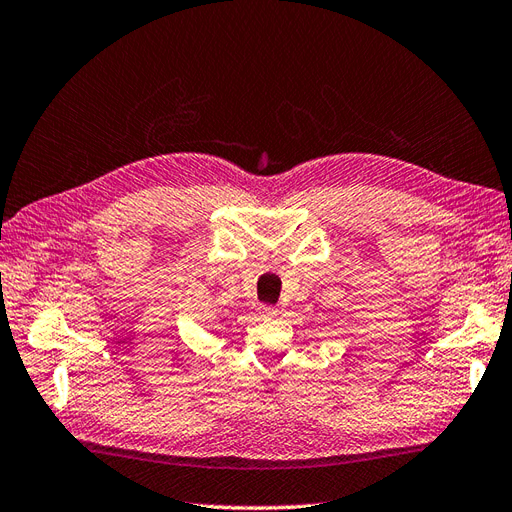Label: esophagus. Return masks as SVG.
<instances>
[{
  "mask_svg": "<svg viewBox=\"0 0 512 512\" xmlns=\"http://www.w3.org/2000/svg\"><path fill=\"white\" fill-rule=\"evenodd\" d=\"M259 311H261V313H264V315H272V317H274V315H279V306L261 304V306H259Z\"/></svg>",
  "mask_w": 512,
  "mask_h": 512,
  "instance_id": "esophagus-1",
  "label": "esophagus"
}]
</instances>
